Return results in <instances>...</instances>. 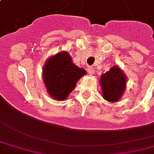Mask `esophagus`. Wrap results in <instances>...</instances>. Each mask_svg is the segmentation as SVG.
Instances as JSON below:
<instances>
[{
	"label": "esophagus",
	"mask_w": 154,
	"mask_h": 154,
	"mask_svg": "<svg viewBox=\"0 0 154 154\" xmlns=\"http://www.w3.org/2000/svg\"><path fill=\"white\" fill-rule=\"evenodd\" d=\"M88 72H89V74L92 75L94 73V68L93 67H89L88 68Z\"/></svg>",
	"instance_id": "esophagus-1"
}]
</instances>
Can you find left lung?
<instances>
[{"mask_svg":"<svg viewBox=\"0 0 154 154\" xmlns=\"http://www.w3.org/2000/svg\"><path fill=\"white\" fill-rule=\"evenodd\" d=\"M102 95L109 103H116L122 98L127 85V77L118 66H113L99 80Z\"/></svg>","mask_w":154,"mask_h":154,"instance_id":"8db88e82","label":"left lung"}]
</instances>
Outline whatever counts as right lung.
Segmentation results:
<instances>
[{"mask_svg": "<svg viewBox=\"0 0 154 154\" xmlns=\"http://www.w3.org/2000/svg\"><path fill=\"white\" fill-rule=\"evenodd\" d=\"M85 74V69L75 65L65 51L49 57L43 68V81L47 91L57 101L66 99L80 78Z\"/></svg>", "mask_w": 154, "mask_h": 154, "instance_id": "1", "label": "right lung"}]
</instances>
